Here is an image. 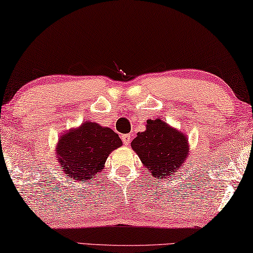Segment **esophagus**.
<instances>
[{
	"label": "esophagus",
	"instance_id": "esophagus-1",
	"mask_svg": "<svg viewBox=\"0 0 253 253\" xmlns=\"http://www.w3.org/2000/svg\"><path fill=\"white\" fill-rule=\"evenodd\" d=\"M121 139H122V141L124 142V145L127 146L131 141V135L130 134H122Z\"/></svg>",
	"mask_w": 253,
	"mask_h": 253
}]
</instances>
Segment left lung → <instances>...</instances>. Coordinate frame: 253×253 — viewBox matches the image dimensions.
<instances>
[{"mask_svg":"<svg viewBox=\"0 0 253 253\" xmlns=\"http://www.w3.org/2000/svg\"><path fill=\"white\" fill-rule=\"evenodd\" d=\"M131 147L148 172L156 178H165L182 169L189 155L188 138L163 120H148L146 130L139 132Z\"/></svg>","mask_w":253,"mask_h":253,"instance_id":"obj_1","label":"left lung"}]
</instances>
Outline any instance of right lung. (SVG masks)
<instances>
[{"label":"right lung","instance_id":"obj_1","mask_svg":"<svg viewBox=\"0 0 253 253\" xmlns=\"http://www.w3.org/2000/svg\"><path fill=\"white\" fill-rule=\"evenodd\" d=\"M122 146L119 134L95 122H84L62 134L56 158L62 169L77 180H92L102 172L111 151Z\"/></svg>","mask_w":253,"mask_h":253}]
</instances>
